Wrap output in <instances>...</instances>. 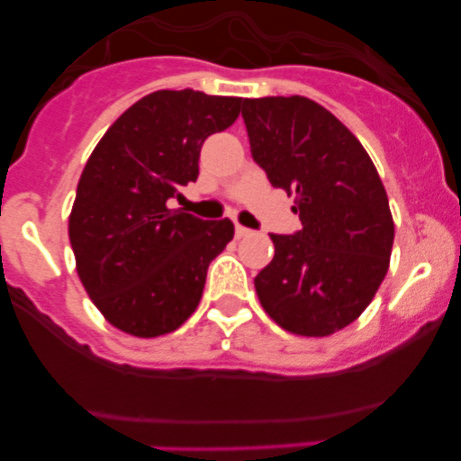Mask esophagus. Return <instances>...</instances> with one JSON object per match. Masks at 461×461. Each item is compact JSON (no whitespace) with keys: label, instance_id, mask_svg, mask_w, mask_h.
<instances>
[{"label":"esophagus","instance_id":"obj_1","mask_svg":"<svg viewBox=\"0 0 461 461\" xmlns=\"http://www.w3.org/2000/svg\"><path fill=\"white\" fill-rule=\"evenodd\" d=\"M254 231L248 230V227L243 225H236V239H245V236H252Z\"/></svg>","mask_w":461,"mask_h":461}]
</instances>
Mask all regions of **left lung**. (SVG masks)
I'll return each instance as SVG.
<instances>
[{
    "instance_id": "1",
    "label": "left lung",
    "mask_w": 461,
    "mask_h": 461,
    "mask_svg": "<svg viewBox=\"0 0 461 461\" xmlns=\"http://www.w3.org/2000/svg\"><path fill=\"white\" fill-rule=\"evenodd\" d=\"M243 120L254 160L294 196L303 225L269 236L258 301L287 332L330 337L361 317L388 272L394 222L384 183L355 133L310 97L243 100Z\"/></svg>"
}]
</instances>
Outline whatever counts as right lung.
<instances>
[{
  "mask_svg": "<svg viewBox=\"0 0 461 461\" xmlns=\"http://www.w3.org/2000/svg\"><path fill=\"white\" fill-rule=\"evenodd\" d=\"M240 97L153 91L95 144L77 183L68 239L86 294L113 328L153 339L201 303L207 267L234 222L201 221L167 201L196 183L201 147L240 113Z\"/></svg>",
  "mask_w": 461,
  "mask_h": 461,
  "instance_id": "1",
  "label": "right lung"
}]
</instances>
